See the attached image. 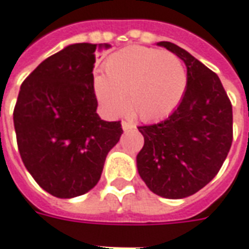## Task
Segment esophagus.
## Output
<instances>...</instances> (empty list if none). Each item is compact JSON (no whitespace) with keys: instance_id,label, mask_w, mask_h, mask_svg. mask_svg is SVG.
I'll use <instances>...</instances> for the list:
<instances>
[{"instance_id":"obj_1","label":"esophagus","mask_w":249,"mask_h":249,"mask_svg":"<svg viewBox=\"0 0 249 249\" xmlns=\"http://www.w3.org/2000/svg\"><path fill=\"white\" fill-rule=\"evenodd\" d=\"M122 128L124 130V131H127V130H131L133 128V124L127 121H123L122 122Z\"/></svg>"}]
</instances>
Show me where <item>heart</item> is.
Returning <instances> with one entry per match:
<instances>
[{
  "label": "heart",
  "instance_id": "1",
  "mask_svg": "<svg viewBox=\"0 0 249 249\" xmlns=\"http://www.w3.org/2000/svg\"><path fill=\"white\" fill-rule=\"evenodd\" d=\"M103 71L105 75L93 76V92L110 118L121 116L128 103L141 121L162 119L176 110L188 86L182 60L172 52L149 47H128L112 53Z\"/></svg>",
  "mask_w": 249,
  "mask_h": 249
}]
</instances>
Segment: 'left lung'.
Returning <instances> with one entry per match:
<instances>
[{
  "mask_svg": "<svg viewBox=\"0 0 249 249\" xmlns=\"http://www.w3.org/2000/svg\"><path fill=\"white\" fill-rule=\"evenodd\" d=\"M158 45L184 60L188 86L169 118L138 126L144 143L137 166L153 193L177 200L195 195L216 177L232 146L233 115L214 72L176 44Z\"/></svg>",
  "mask_w": 249,
  "mask_h": 249,
  "instance_id": "obj_1",
  "label": "left lung"
}]
</instances>
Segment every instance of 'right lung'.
<instances>
[{
  "mask_svg": "<svg viewBox=\"0 0 249 249\" xmlns=\"http://www.w3.org/2000/svg\"><path fill=\"white\" fill-rule=\"evenodd\" d=\"M95 51L96 44H72L44 60L22 82L13 111L26 170L59 198L82 196L98 184L123 133L121 122L96 114Z\"/></svg>",
  "mask_w": 249,
  "mask_h": 249,
  "instance_id": "1",
  "label": "right lung"
}]
</instances>
